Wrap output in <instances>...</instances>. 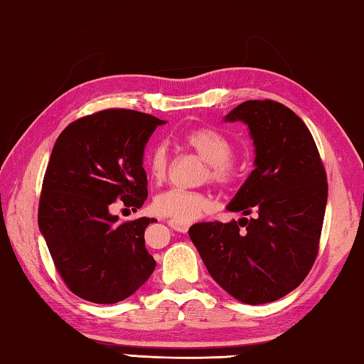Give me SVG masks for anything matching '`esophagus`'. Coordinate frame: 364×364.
I'll return each mask as SVG.
<instances>
[{"label":"esophagus","mask_w":364,"mask_h":364,"mask_svg":"<svg viewBox=\"0 0 364 364\" xmlns=\"http://www.w3.org/2000/svg\"><path fill=\"white\" fill-rule=\"evenodd\" d=\"M169 225H171L172 230L186 233L188 230V227H190V222H182V220H177V219H171L169 220Z\"/></svg>","instance_id":"34e87169"}]
</instances>
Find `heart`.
Listing matches in <instances>:
<instances>
[{"label":"heart","mask_w":364,"mask_h":364,"mask_svg":"<svg viewBox=\"0 0 364 364\" xmlns=\"http://www.w3.org/2000/svg\"><path fill=\"white\" fill-rule=\"evenodd\" d=\"M181 144L193 151L206 163L201 174V181H211L220 187H232L240 178V166L232 158L233 144L224 134L200 127L182 134ZM146 171L155 183L164 182L168 174V151L163 144L151 146L146 156ZM214 206L213 196L206 192H187V190L172 188L155 196L153 209L164 218H172L182 222L198 219L203 213L211 211Z\"/></svg>","instance_id":"1"}]
</instances>
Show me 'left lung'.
Returning a JSON list of instances; mask_svg holds the SVG:
<instances>
[{
    "mask_svg": "<svg viewBox=\"0 0 364 364\" xmlns=\"http://www.w3.org/2000/svg\"><path fill=\"white\" fill-rule=\"evenodd\" d=\"M225 121H243L256 169L227 209L254 219L203 222L188 235L208 272L240 302L278 301L314 265L328 201L326 171L304 121L275 100H246Z\"/></svg>",
    "mask_w": 364,
    "mask_h": 364,
    "instance_id": "8db88e82",
    "label": "left lung"
}]
</instances>
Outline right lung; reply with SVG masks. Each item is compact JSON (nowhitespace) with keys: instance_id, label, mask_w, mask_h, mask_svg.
Returning a JSON list of instances; mask_svg holds the SVG:
<instances>
[{"instance_id":"obj_1","label":"right lung","mask_w":364,"mask_h":364,"mask_svg":"<svg viewBox=\"0 0 364 364\" xmlns=\"http://www.w3.org/2000/svg\"><path fill=\"white\" fill-rule=\"evenodd\" d=\"M166 121L108 108L70 123L57 137L43 178L38 225L67 288L85 301L117 304L155 270L145 228L119 222L114 201L137 211L146 200L145 144Z\"/></svg>"}]
</instances>
